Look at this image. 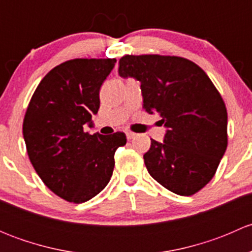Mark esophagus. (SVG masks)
<instances>
[{
	"instance_id": "esophagus-1",
	"label": "esophagus",
	"mask_w": 252,
	"mask_h": 252,
	"mask_svg": "<svg viewBox=\"0 0 252 252\" xmlns=\"http://www.w3.org/2000/svg\"><path fill=\"white\" fill-rule=\"evenodd\" d=\"M126 138L129 139V140H130V139H134V138H135V134H134L133 131L126 130Z\"/></svg>"
}]
</instances>
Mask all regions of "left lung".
Listing matches in <instances>:
<instances>
[{
    "instance_id": "left-lung-1",
    "label": "left lung",
    "mask_w": 252,
    "mask_h": 252,
    "mask_svg": "<svg viewBox=\"0 0 252 252\" xmlns=\"http://www.w3.org/2000/svg\"><path fill=\"white\" fill-rule=\"evenodd\" d=\"M121 77L141 83L144 108L167 126L144 155L150 175L174 194L190 196L210 182L228 145L224 101L207 74L178 56L126 55Z\"/></svg>"
}]
</instances>
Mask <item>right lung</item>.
Returning a JSON list of instances; mask_svg holds the SVG:
<instances>
[{"instance_id":"1","label":"right lung","mask_w":252,"mask_h":252,"mask_svg":"<svg viewBox=\"0 0 252 252\" xmlns=\"http://www.w3.org/2000/svg\"><path fill=\"white\" fill-rule=\"evenodd\" d=\"M114 58H75L51 69L34 91L23 121V136L32 167L45 185L74 204L102 191L114 168V152L126 134H89L100 108V88Z\"/></svg>"}]
</instances>
